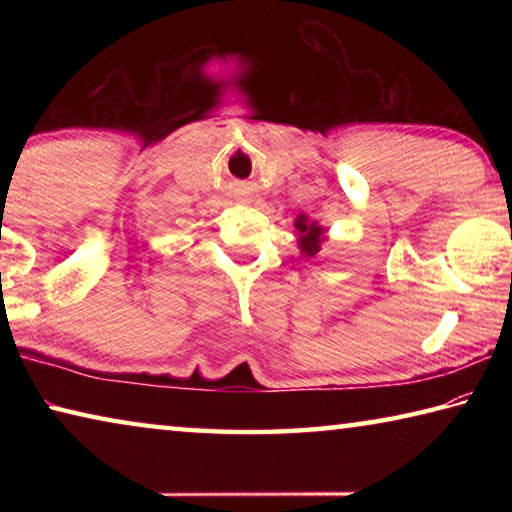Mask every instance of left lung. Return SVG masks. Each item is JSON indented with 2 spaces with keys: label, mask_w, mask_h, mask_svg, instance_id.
Here are the masks:
<instances>
[{
  "label": "left lung",
  "mask_w": 512,
  "mask_h": 512,
  "mask_svg": "<svg viewBox=\"0 0 512 512\" xmlns=\"http://www.w3.org/2000/svg\"><path fill=\"white\" fill-rule=\"evenodd\" d=\"M296 228L300 230V250H302V255L314 257L318 250H320V244H323V228H320L316 221L309 223L305 216H298Z\"/></svg>",
  "instance_id": "8db88e82"
}]
</instances>
